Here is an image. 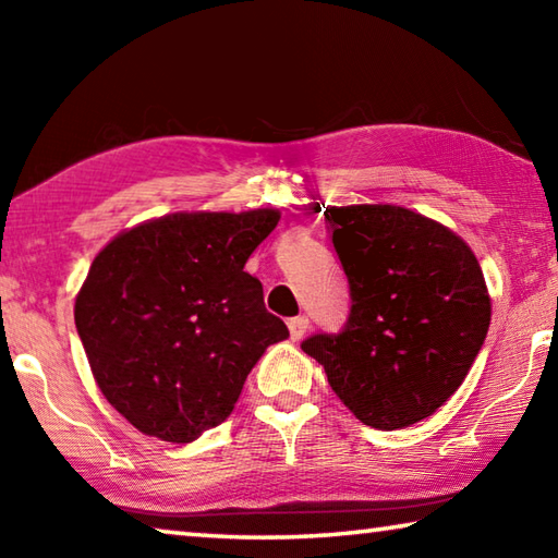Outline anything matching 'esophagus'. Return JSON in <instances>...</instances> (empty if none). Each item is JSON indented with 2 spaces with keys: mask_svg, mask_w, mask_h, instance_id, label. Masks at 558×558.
Returning a JSON list of instances; mask_svg holds the SVG:
<instances>
[{
  "mask_svg": "<svg viewBox=\"0 0 558 558\" xmlns=\"http://www.w3.org/2000/svg\"><path fill=\"white\" fill-rule=\"evenodd\" d=\"M310 327V319L305 315H298V317H290L288 319V329H290V337L292 339H302L307 332Z\"/></svg>",
  "mask_w": 558,
  "mask_h": 558,
  "instance_id": "1",
  "label": "esophagus"
}]
</instances>
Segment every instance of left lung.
Here are the masks:
<instances>
[{
  "label": "left lung",
  "instance_id": "left-lung-1",
  "mask_svg": "<svg viewBox=\"0 0 558 558\" xmlns=\"http://www.w3.org/2000/svg\"><path fill=\"white\" fill-rule=\"evenodd\" d=\"M325 221L352 305L339 332L302 339V352L366 426H413L458 391L485 344L480 263L446 226L401 206H329Z\"/></svg>",
  "mask_w": 558,
  "mask_h": 558
}]
</instances>
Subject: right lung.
<instances>
[{"mask_svg": "<svg viewBox=\"0 0 558 558\" xmlns=\"http://www.w3.org/2000/svg\"><path fill=\"white\" fill-rule=\"evenodd\" d=\"M276 209L172 214L120 233L75 298V329L106 399L137 430L192 442L229 418L268 344L290 332L243 270Z\"/></svg>", "mask_w": 558, "mask_h": 558, "instance_id": "right-lung-1", "label": "right lung"}]
</instances>
